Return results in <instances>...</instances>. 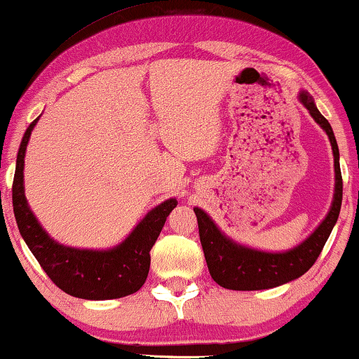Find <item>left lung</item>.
I'll use <instances>...</instances> for the list:
<instances>
[{"label": "left lung", "mask_w": 359, "mask_h": 359, "mask_svg": "<svg viewBox=\"0 0 359 359\" xmlns=\"http://www.w3.org/2000/svg\"><path fill=\"white\" fill-rule=\"evenodd\" d=\"M299 101L302 102V106L313 117V121L322 127L330 140L333 163H335L333 165L335 166V191H333L330 210L304 242L286 252L273 253L237 243L217 227V224L210 219L208 212L194 208L199 225L201 245H203L209 273L214 281L225 289L259 291V289H271L301 278L316 263L323 245L330 237L333 225L337 224L341 208L343 181L340 171V151H338L335 134L307 91L299 93Z\"/></svg>", "instance_id": "obj_1"}]
</instances>
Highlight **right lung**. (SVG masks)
<instances>
[{"instance_id":"obj_1","label":"right lung","mask_w":359,"mask_h":359,"mask_svg":"<svg viewBox=\"0 0 359 359\" xmlns=\"http://www.w3.org/2000/svg\"><path fill=\"white\" fill-rule=\"evenodd\" d=\"M39 117L22 137L13 183L14 217L24 242L47 276L73 297L106 301L137 292L149 276L150 250L178 201L170 198L147 212L124 242L112 248H75L55 242L42 229L24 194V156Z\"/></svg>"}]
</instances>
